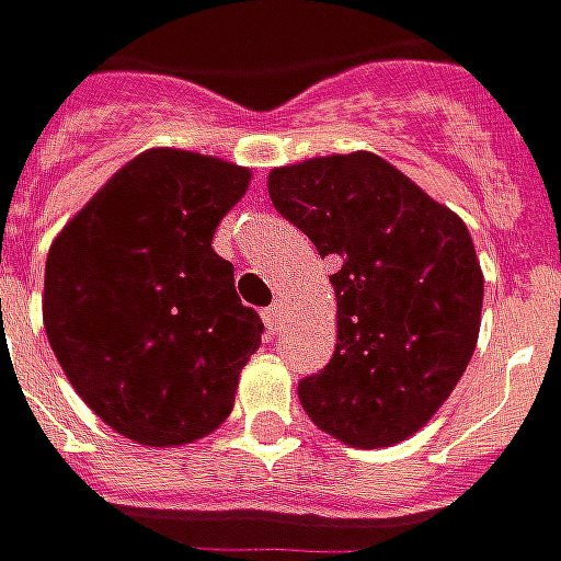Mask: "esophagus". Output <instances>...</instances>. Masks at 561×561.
<instances>
[{
    "label": "esophagus",
    "mask_w": 561,
    "mask_h": 561,
    "mask_svg": "<svg viewBox=\"0 0 561 561\" xmlns=\"http://www.w3.org/2000/svg\"><path fill=\"white\" fill-rule=\"evenodd\" d=\"M261 316H264V325L270 331H273V334H276V331H279V325H282V307L279 304H273V307H266L264 312H261Z\"/></svg>",
    "instance_id": "esophagus-1"
}]
</instances>
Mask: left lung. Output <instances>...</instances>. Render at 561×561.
Returning <instances> with one entry per match:
<instances>
[{
    "mask_svg": "<svg viewBox=\"0 0 561 561\" xmlns=\"http://www.w3.org/2000/svg\"><path fill=\"white\" fill-rule=\"evenodd\" d=\"M270 199L334 264L337 346L297 383L319 430L356 448L409 439L467 371L485 279L463 220L375 152L270 171Z\"/></svg>",
    "mask_w": 561,
    "mask_h": 561,
    "instance_id": "obj_1",
    "label": "left lung"
}]
</instances>
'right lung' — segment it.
<instances>
[{
	"instance_id": "right-lung-1",
	"label": "right lung",
	"mask_w": 561,
	"mask_h": 561,
	"mask_svg": "<svg viewBox=\"0 0 561 561\" xmlns=\"http://www.w3.org/2000/svg\"><path fill=\"white\" fill-rule=\"evenodd\" d=\"M249 169L186 150L140 152L60 230L42 319L72 390L140 445H184L224 424L264 322L245 307L217 224Z\"/></svg>"
}]
</instances>
